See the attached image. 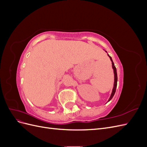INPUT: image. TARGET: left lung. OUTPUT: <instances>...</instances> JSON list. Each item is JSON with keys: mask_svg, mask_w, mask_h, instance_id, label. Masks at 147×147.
Returning <instances> with one entry per match:
<instances>
[{"mask_svg": "<svg viewBox=\"0 0 147 147\" xmlns=\"http://www.w3.org/2000/svg\"><path fill=\"white\" fill-rule=\"evenodd\" d=\"M107 52V51H106ZM108 56H109V57L110 58V60L111 61H112V67H113V72H114V75H115V82H114V85H113V90H112V94H111V96L110 97V98L108 100L110 101L111 99H112V97H113L115 93V91H116V88H117V80H118V77H117V69L116 67H115V66L114 65V63L112 61V57H111L109 55Z\"/></svg>", "mask_w": 147, "mask_h": 147, "instance_id": "8db88e82", "label": "left lung"}]
</instances>
